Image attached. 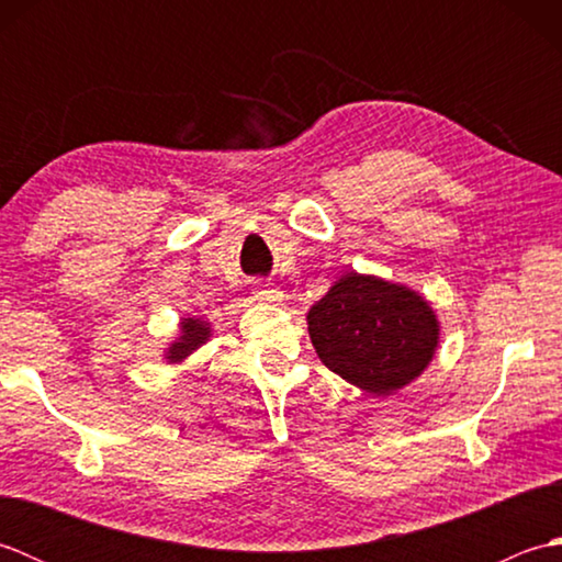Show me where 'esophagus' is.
Here are the masks:
<instances>
[{"instance_id":"obj_1","label":"esophagus","mask_w":562,"mask_h":562,"mask_svg":"<svg viewBox=\"0 0 562 562\" xmlns=\"http://www.w3.org/2000/svg\"><path fill=\"white\" fill-rule=\"evenodd\" d=\"M254 300L256 302H262V304H278V302H282V292H278V290H256L254 292Z\"/></svg>"}]
</instances>
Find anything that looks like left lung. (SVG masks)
Listing matches in <instances>:
<instances>
[{
	"instance_id": "1",
	"label": "left lung",
	"mask_w": 562,
	"mask_h": 562,
	"mask_svg": "<svg viewBox=\"0 0 562 562\" xmlns=\"http://www.w3.org/2000/svg\"><path fill=\"white\" fill-rule=\"evenodd\" d=\"M306 321L321 362L374 396H389L420 376L439 342L432 306L374 274H342L308 308Z\"/></svg>"
}]
</instances>
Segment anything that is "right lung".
<instances>
[{
    "instance_id": "right-lung-1",
    "label": "right lung",
    "mask_w": 562,
    "mask_h": 562,
    "mask_svg": "<svg viewBox=\"0 0 562 562\" xmlns=\"http://www.w3.org/2000/svg\"><path fill=\"white\" fill-rule=\"evenodd\" d=\"M207 340H210V324H205V321L200 318H186L181 326V336H178V340L171 345L169 352H166V360L181 362Z\"/></svg>"
}]
</instances>
